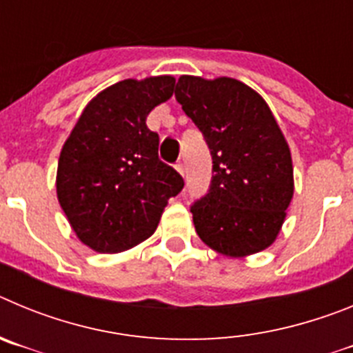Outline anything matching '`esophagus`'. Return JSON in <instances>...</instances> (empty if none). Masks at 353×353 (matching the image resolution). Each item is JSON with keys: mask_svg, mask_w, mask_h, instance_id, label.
<instances>
[{"mask_svg": "<svg viewBox=\"0 0 353 353\" xmlns=\"http://www.w3.org/2000/svg\"><path fill=\"white\" fill-rule=\"evenodd\" d=\"M174 168H176V171H179L182 176H185V168H183V162H176V164H174Z\"/></svg>", "mask_w": 353, "mask_h": 353, "instance_id": "1", "label": "esophagus"}]
</instances>
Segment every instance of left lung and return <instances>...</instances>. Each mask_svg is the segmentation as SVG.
Returning a JSON list of instances; mask_svg holds the SVG:
<instances>
[{
    "label": "left lung",
    "mask_w": 353,
    "mask_h": 353,
    "mask_svg": "<svg viewBox=\"0 0 353 353\" xmlns=\"http://www.w3.org/2000/svg\"><path fill=\"white\" fill-rule=\"evenodd\" d=\"M174 97L212 155L210 189L191 207L196 233L226 256L263 251L293 196L292 155L272 111L232 77L182 76Z\"/></svg>",
    "instance_id": "1"
}]
</instances>
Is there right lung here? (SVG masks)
Masks as SVG:
<instances>
[{"mask_svg": "<svg viewBox=\"0 0 353 353\" xmlns=\"http://www.w3.org/2000/svg\"><path fill=\"white\" fill-rule=\"evenodd\" d=\"M174 77L125 79L84 108L61 148L58 201L79 240L97 252H121L157 230L183 179L159 159V134L146 127L173 95Z\"/></svg>", "mask_w": 353, "mask_h": 353, "instance_id": "obj_1", "label": "right lung"}]
</instances>
